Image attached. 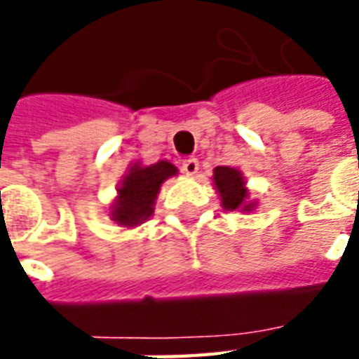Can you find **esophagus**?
<instances>
[{"mask_svg":"<svg viewBox=\"0 0 359 359\" xmlns=\"http://www.w3.org/2000/svg\"><path fill=\"white\" fill-rule=\"evenodd\" d=\"M198 169H200V165H198V159H194V157H188V159L182 161V171L190 175V177H194Z\"/></svg>","mask_w":359,"mask_h":359,"instance_id":"obj_1","label":"esophagus"}]
</instances>
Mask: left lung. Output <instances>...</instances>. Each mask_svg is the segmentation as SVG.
Instances as JSON below:
<instances>
[{"mask_svg":"<svg viewBox=\"0 0 359 359\" xmlns=\"http://www.w3.org/2000/svg\"><path fill=\"white\" fill-rule=\"evenodd\" d=\"M213 184L217 188L221 203L226 211H252L256 202L250 200V192L246 188V180L242 172L233 167H215L213 169Z\"/></svg>","mask_w":359,"mask_h":359,"instance_id":"8db88e82","label":"left lung"}]
</instances>
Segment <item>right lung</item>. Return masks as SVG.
Masks as SVG:
<instances>
[{
    "mask_svg": "<svg viewBox=\"0 0 359 359\" xmlns=\"http://www.w3.org/2000/svg\"><path fill=\"white\" fill-rule=\"evenodd\" d=\"M177 175V167L169 161L154 165L133 163L121 180L117 200L111 205V219L121 226H138L154 215L159 188L165 180Z\"/></svg>",
    "mask_w": 359,
    "mask_h": 359,
    "instance_id": "1",
    "label": "right lung"
}]
</instances>
